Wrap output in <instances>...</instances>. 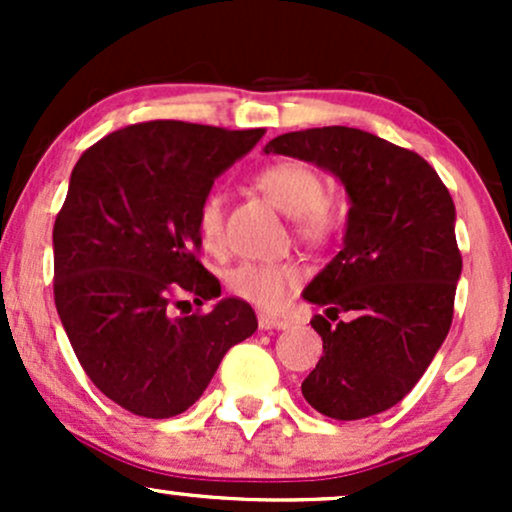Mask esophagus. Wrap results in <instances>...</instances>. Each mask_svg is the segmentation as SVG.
<instances>
[{
  "instance_id": "34e87169",
  "label": "esophagus",
  "mask_w": 512,
  "mask_h": 512,
  "mask_svg": "<svg viewBox=\"0 0 512 512\" xmlns=\"http://www.w3.org/2000/svg\"><path fill=\"white\" fill-rule=\"evenodd\" d=\"M257 325H260L262 330H286V327H289V322L281 320V317L260 313L257 315Z\"/></svg>"
}]
</instances>
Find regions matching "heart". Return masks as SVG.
<instances>
[{"instance_id":"1","label":"heart","mask_w":512,"mask_h":512,"mask_svg":"<svg viewBox=\"0 0 512 512\" xmlns=\"http://www.w3.org/2000/svg\"><path fill=\"white\" fill-rule=\"evenodd\" d=\"M255 185L293 216L298 236L325 240L334 231V209L325 199V180L303 161H276L257 173ZM197 233L204 248H219L223 240V204L216 192L197 207ZM303 281V269L293 262H240L228 272V289L262 310H279Z\"/></svg>"}]
</instances>
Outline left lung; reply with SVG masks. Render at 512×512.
<instances>
[{
    "label": "left lung",
    "instance_id": "obj_1",
    "mask_svg": "<svg viewBox=\"0 0 512 512\" xmlns=\"http://www.w3.org/2000/svg\"><path fill=\"white\" fill-rule=\"evenodd\" d=\"M264 154L330 170L351 202L344 248L303 291L328 315L310 320L322 356L301 385L305 402L339 421L395 407L452 325L462 255L448 187L419 154L354 127L281 134Z\"/></svg>",
    "mask_w": 512,
    "mask_h": 512
}]
</instances>
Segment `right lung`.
<instances>
[{"instance_id": "1", "label": "right lung", "mask_w": 512, "mask_h": 512, "mask_svg": "<svg viewBox=\"0 0 512 512\" xmlns=\"http://www.w3.org/2000/svg\"><path fill=\"white\" fill-rule=\"evenodd\" d=\"M264 129L151 120L81 154L55 228V305L81 368L105 397L170 419L202 397L221 358L257 330L197 260V207Z\"/></svg>"}]
</instances>
